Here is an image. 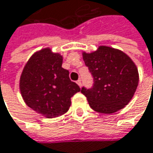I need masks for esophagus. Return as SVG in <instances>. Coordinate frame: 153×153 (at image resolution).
<instances>
[{
	"label": "esophagus",
	"mask_w": 153,
	"mask_h": 153,
	"mask_svg": "<svg viewBox=\"0 0 153 153\" xmlns=\"http://www.w3.org/2000/svg\"><path fill=\"white\" fill-rule=\"evenodd\" d=\"M77 84L79 86V88H81V86H82V82H81V80H80V79H78V80H77Z\"/></svg>",
	"instance_id": "esophagus-1"
}]
</instances>
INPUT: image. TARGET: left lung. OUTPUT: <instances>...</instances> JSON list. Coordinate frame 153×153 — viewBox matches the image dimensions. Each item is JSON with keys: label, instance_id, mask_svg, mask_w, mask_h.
I'll return each mask as SVG.
<instances>
[{"label": "left lung", "instance_id": "obj_1", "mask_svg": "<svg viewBox=\"0 0 153 153\" xmlns=\"http://www.w3.org/2000/svg\"><path fill=\"white\" fill-rule=\"evenodd\" d=\"M83 60L94 83L90 88L83 87L81 93L94 110L111 114L129 103L138 85V72L130 57L119 50L100 46L94 52H83Z\"/></svg>", "mask_w": 153, "mask_h": 153}]
</instances>
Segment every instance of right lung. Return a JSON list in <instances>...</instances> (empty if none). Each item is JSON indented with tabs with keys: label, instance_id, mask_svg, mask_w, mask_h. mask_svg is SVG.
<instances>
[{
	"label": "right lung",
	"instance_id": "obj_1",
	"mask_svg": "<svg viewBox=\"0 0 153 153\" xmlns=\"http://www.w3.org/2000/svg\"><path fill=\"white\" fill-rule=\"evenodd\" d=\"M62 63L59 54L43 49L30 59L22 73L20 90L25 103L48 118L65 114L71 98L80 91Z\"/></svg>",
	"mask_w": 153,
	"mask_h": 153
}]
</instances>
